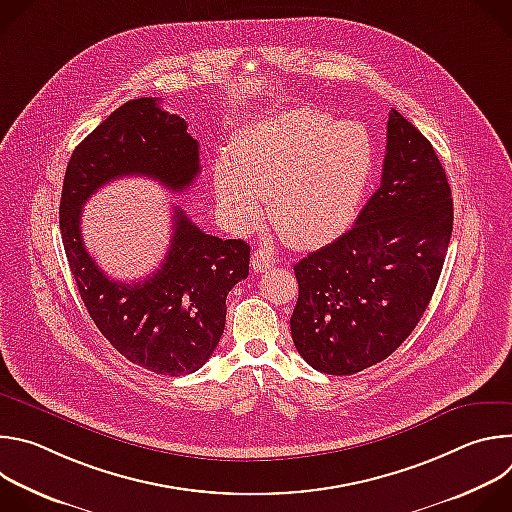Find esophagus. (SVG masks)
<instances>
[{
    "label": "esophagus",
    "instance_id": "obj_1",
    "mask_svg": "<svg viewBox=\"0 0 512 512\" xmlns=\"http://www.w3.org/2000/svg\"><path fill=\"white\" fill-rule=\"evenodd\" d=\"M273 263H275L273 253H271L269 249H263V247L257 249V251L253 253V257H251V267H253V271H257V273H263V271L271 269Z\"/></svg>",
    "mask_w": 512,
    "mask_h": 512
}]
</instances>
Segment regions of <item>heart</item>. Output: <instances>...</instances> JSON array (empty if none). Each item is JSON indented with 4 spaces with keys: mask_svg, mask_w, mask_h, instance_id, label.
<instances>
[{
    "mask_svg": "<svg viewBox=\"0 0 512 512\" xmlns=\"http://www.w3.org/2000/svg\"><path fill=\"white\" fill-rule=\"evenodd\" d=\"M371 174V139L360 125L294 109L239 131L214 166V190L235 225L255 223L267 198L291 245L318 247L352 223Z\"/></svg>",
    "mask_w": 512,
    "mask_h": 512,
    "instance_id": "heart-1",
    "label": "heart"
}]
</instances>
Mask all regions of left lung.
Listing matches in <instances>:
<instances>
[{"label": "left lung", "instance_id": "left-lung-1", "mask_svg": "<svg viewBox=\"0 0 512 512\" xmlns=\"http://www.w3.org/2000/svg\"><path fill=\"white\" fill-rule=\"evenodd\" d=\"M454 225L442 162L399 111L387 121L379 190L356 223L296 267L291 338L312 369L354 375L413 332L440 279Z\"/></svg>", "mask_w": 512, "mask_h": 512}]
</instances>
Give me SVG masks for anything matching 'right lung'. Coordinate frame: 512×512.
Returning a JSON list of instances; mask_svg holds the SVG:
<instances>
[{"label": "right lung", "instance_id": "add662e5", "mask_svg": "<svg viewBox=\"0 0 512 512\" xmlns=\"http://www.w3.org/2000/svg\"><path fill=\"white\" fill-rule=\"evenodd\" d=\"M158 99L113 111L72 152L60 196V233L81 300L95 326L129 362L158 375H190L214 352L227 320V294L249 275V245L218 239L174 208L170 249L145 279L107 277L81 235V208L105 184L148 176L184 192L200 174L198 141Z\"/></svg>", "mask_w": 512, "mask_h": 512}]
</instances>
